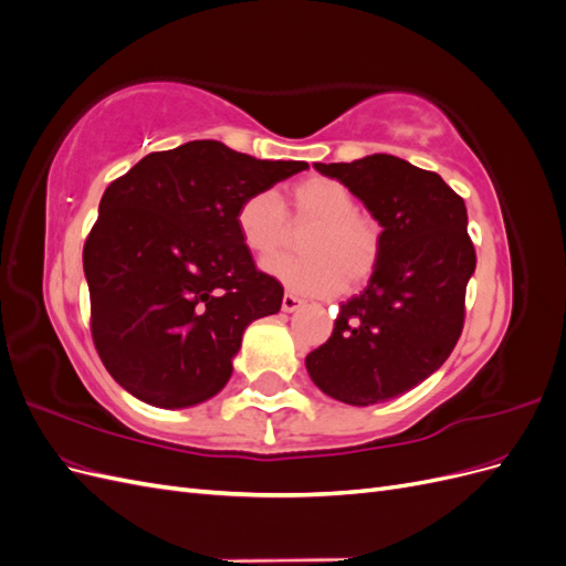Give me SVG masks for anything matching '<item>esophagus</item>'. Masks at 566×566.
I'll return each mask as SVG.
<instances>
[{
  "mask_svg": "<svg viewBox=\"0 0 566 566\" xmlns=\"http://www.w3.org/2000/svg\"><path fill=\"white\" fill-rule=\"evenodd\" d=\"M306 302L304 300H300L297 295H293V293H285L283 295V312H287V314H293V312H300L302 310V306H304Z\"/></svg>",
  "mask_w": 566,
  "mask_h": 566,
  "instance_id": "1",
  "label": "esophagus"
}]
</instances>
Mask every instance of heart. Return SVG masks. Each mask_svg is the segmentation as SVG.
<instances>
[{
    "label": "heart",
    "mask_w": 566,
    "mask_h": 566,
    "mask_svg": "<svg viewBox=\"0 0 566 566\" xmlns=\"http://www.w3.org/2000/svg\"><path fill=\"white\" fill-rule=\"evenodd\" d=\"M297 224H314L302 238L306 256H276L264 264L271 279L302 297H328L342 285L358 287L380 266L382 229L356 212V198L331 177L302 179L290 191ZM235 229L243 245L264 260L290 238L287 217L273 191H254L235 210Z\"/></svg>",
    "instance_id": "obj_1"
}]
</instances>
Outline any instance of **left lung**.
Listing matches in <instances>:
<instances>
[{"instance_id": "left-lung-1", "label": "left lung", "mask_w": 566, "mask_h": 566, "mask_svg": "<svg viewBox=\"0 0 566 566\" xmlns=\"http://www.w3.org/2000/svg\"><path fill=\"white\" fill-rule=\"evenodd\" d=\"M314 167L378 219L382 260L364 293L339 304L333 335L304 364L342 403L389 401L441 368L462 333L476 266L465 202L437 172L387 153Z\"/></svg>"}]
</instances>
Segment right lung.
<instances>
[{
  "label": "right lung",
  "mask_w": 566,
  "mask_h": 566,
  "mask_svg": "<svg viewBox=\"0 0 566 566\" xmlns=\"http://www.w3.org/2000/svg\"><path fill=\"white\" fill-rule=\"evenodd\" d=\"M306 167L202 139L150 153L106 188L82 264L94 347L132 397L188 408L224 389L248 325L283 302L235 210Z\"/></svg>",
  "instance_id": "right-lung-1"
}]
</instances>
